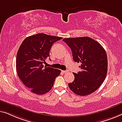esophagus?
Masks as SVG:
<instances>
[{
    "instance_id": "obj_1",
    "label": "esophagus",
    "mask_w": 122,
    "mask_h": 122,
    "mask_svg": "<svg viewBox=\"0 0 122 122\" xmlns=\"http://www.w3.org/2000/svg\"><path fill=\"white\" fill-rule=\"evenodd\" d=\"M62 72L63 73H67L68 72V71H64V70H62Z\"/></svg>"
}]
</instances>
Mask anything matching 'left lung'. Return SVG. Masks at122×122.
<instances>
[{"mask_svg":"<svg viewBox=\"0 0 122 122\" xmlns=\"http://www.w3.org/2000/svg\"><path fill=\"white\" fill-rule=\"evenodd\" d=\"M63 41L72 52L75 62H80L81 71L73 73L75 80L68 87L76 95L85 96L97 90L105 80L108 61L102 46L89 37L66 38Z\"/></svg>","mask_w":122,"mask_h":122,"instance_id":"left-lung-1","label":"left lung"}]
</instances>
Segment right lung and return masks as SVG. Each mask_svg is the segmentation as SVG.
<instances>
[{"label": "right lung", "instance_id": "1", "mask_svg": "<svg viewBox=\"0 0 122 122\" xmlns=\"http://www.w3.org/2000/svg\"><path fill=\"white\" fill-rule=\"evenodd\" d=\"M62 39L43 33L27 37L22 42L16 55L19 77L31 92L44 95L52 88L61 71L42 65L50 56L53 44Z\"/></svg>", "mask_w": 122, "mask_h": 122}]
</instances>
